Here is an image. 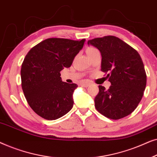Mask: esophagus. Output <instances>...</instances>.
Masks as SVG:
<instances>
[{
    "label": "esophagus",
    "instance_id": "esophagus-1",
    "mask_svg": "<svg viewBox=\"0 0 157 157\" xmlns=\"http://www.w3.org/2000/svg\"><path fill=\"white\" fill-rule=\"evenodd\" d=\"M80 85L83 87H88L90 85V83L88 82V81H82V82L80 83Z\"/></svg>",
    "mask_w": 157,
    "mask_h": 157
}]
</instances>
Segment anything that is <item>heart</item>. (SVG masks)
<instances>
[{
    "instance_id": "1",
    "label": "heart",
    "mask_w": 157,
    "mask_h": 157,
    "mask_svg": "<svg viewBox=\"0 0 157 157\" xmlns=\"http://www.w3.org/2000/svg\"><path fill=\"white\" fill-rule=\"evenodd\" d=\"M94 49H95V48H92V47H89V48H87V49H86V53L89 52V51H91L92 50H94Z\"/></svg>"
}]
</instances>
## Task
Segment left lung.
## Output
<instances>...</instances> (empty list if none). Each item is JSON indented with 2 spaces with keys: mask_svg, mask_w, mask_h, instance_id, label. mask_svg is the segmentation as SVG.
<instances>
[{
  "mask_svg": "<svg viewBox=\"0 0 157 157\" xmlns=\"http://www.w3.org/2000/svg\"><path fill=\"white\" fill-rule=\"evenodd\" d=\"M101 53V71L111 85L109 89L98 86L94 98L98 112L111 119L129 115L141 101L147 85V74L139 53L113 36L96 38L88 41Z\"/></svg>",
  "mask_w": 157,
  "mask_h": 157,
  "instance_id": "1",
  "label": "left lung"
}]
</instances>
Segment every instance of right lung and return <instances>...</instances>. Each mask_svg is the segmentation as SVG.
Instances as JSON below:
<instances>
[{"label": "right lung", "mask_w": 157, "mask_h": 157, "mask_svg": "<svg viewBox=\"0 0 157 157\" xmlns=\"http://www.w3.org/2000/svg\"><path fill=\"white\" fill-rule=\"evenodd\" d=\"M85 39L51 38L33 47L21 66V86L34 112L47 120L66 114L74 105L78 85L62 81L60 71L69 68Z\"/></svg>", "instance_id": "add662e5"}]
</instances>
